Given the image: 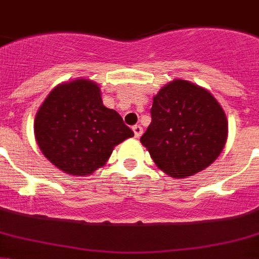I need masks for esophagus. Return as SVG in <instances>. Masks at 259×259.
<instances>
[{
  "mask_svg": "<svg viewBox=\"0 0 259 259\" xmlns=\"http://www.w3.org/2000/svg\"><path fill=\"white\" fill-rule=\"evenodd\" d=\"M132 130H134L135 138H140V136H142V134H143V128H142V125H139V124L134 125V127H132Z\"/></svg>",
  "mask_w": 259,
  "mask_h": 259,
  "instance_id": "obj_1",
  "label": "esophagus"
}]
</instances>
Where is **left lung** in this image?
<instances>
[{
    "instance_id": "obj_1",
    "label": "left lung",
    "mask_w": 259,
    "mask_h": 259,
    "mask_svg": "<svg viewBox=\"0 0 259 259\" xmlns=\"http://www.w3.org/2000/svg\"><path fill=\"white\" fill-rule=\"evenodd\" d=\"M140 142L164 173L184 179L204 170L225 147L228 120L208 90L175 79L153 96Z\"/></svg>"
}]
</instances>
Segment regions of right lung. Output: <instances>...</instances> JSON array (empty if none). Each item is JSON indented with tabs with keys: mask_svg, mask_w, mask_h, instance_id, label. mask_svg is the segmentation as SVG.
Listing matches in <instances>:
<instances>
[{
	"mask_svg": "<svg viewBox=\"0 0 259 259\" xmlns=\"http://www.w3.org/2000/svg\"><path fill=\"white\" fill-rule=\"evenodd\" d=\"M34 134L45 157L72 176L94 173L107 163L115 145L134 136L89 79L55 87L35 115Z\"/></svg>",
	"mask_w": 259,
	"mask_h": 259,
	"instance_id": "add662e5",
	"label": "right lung"
}]
</instances>
